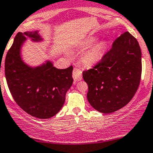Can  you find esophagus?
Here are the masks:
<instances>
[{
    "label": "esophagus",
    "mask_w": 153,
    "mask_h": 153,
    "mask_svg": "<svg viewBox=\"0 0 153 153\" xmlns=\"http://www.w3.org/2000/svg\"><path fill=\"white\" fill-rule=\"evenodd\" d=\"M72 77H73V79L75 82L81 81L82 78V71L78 68H74L73 72H72Z\"/></svg>",
    "instance_id": "obj_1"
}]
</instances>
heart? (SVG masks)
<instances>
[{
	"mask_svg": "<svg viewBox=\"0 0 153 153\" xmlns=\"http://www.w3.org/2000/svg\"><path fill=\"white\" fill-rule=\"evenodd\" d=\"M95 42V39L91 38L88 40V44L92 45ZM104 50V46L103 44H97L94 46L90 50H88L84 57V61L87 65H93L98 62L103 57Z\"/></svg>",
	"mask_w": 153,
	"mask_h": 153,
	"instance_id": "heart-1",
	"label": "heart"
}]
</instances>
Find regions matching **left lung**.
<instances>
[{
  "label": "left lung",
  "mask_w": 153,
  "mask_h": 153,
  "mask_svg": "<svg viewBox=\"0 0 153 153\" xmlns=\"http://www.w3.org/2000/svg\"><path fill=\"white\" fill-rule=\"evenodd\" d=\"M141 58L138 41L125 32L115 39L97 65L83 71L88 86V100L94 109L110 114L130 102L140 83Z\"/></svg>",
  "instance_id": "obj_1"
}]
</instances>
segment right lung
Masks as SVG:
<instances>
[{"label": "right lung", "mask_w": 153, "mask_h": 153, "mask_svg": "<svg viewBox=\"0 0 153 153\" xmlns=\"http://www.w3.org/2000/svg\"><path fill=\"white\" fill-rule=\"evenodd\" d=\"M25 36L35 42L42 39L37 31L16 34L5 59L7 83L22 110L34 117L48 119L59 113L64 104L65 94L73 83V67L58 69L49 61L36 68L27 65L20 56Z\"/></svg>", "instance_id": "add662e5"}]
</instances>
